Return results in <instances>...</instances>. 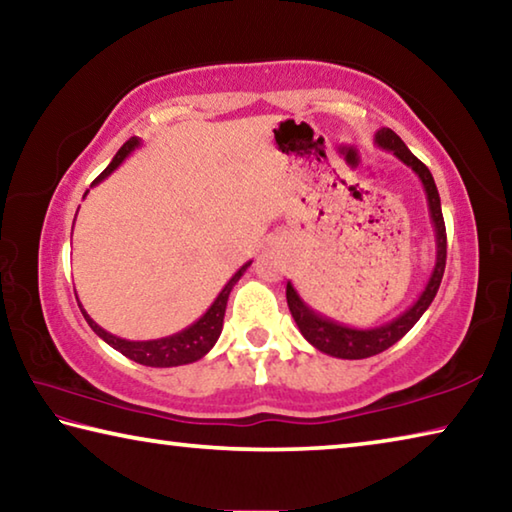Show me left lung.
I'll return each mask as SVG.
<instances>
[{"instance_id": "1", "label": "left lung", "mask_w": 512, "mask_h": 512, "mask_svg": "<svg viewBox=\"0 0 512 512\" xmlns=\"http://www.w3.org/2000/svg\"><path fill=\"white\" fill-rule=\"evenodd\" d=\"M375 144L379 149L391 151L397 160L404 162L409 169H413L415 176L422 180L424 194H427L431 225H433V237H436V264H433V271L429 275L427 284H424L418 300H415L409 309L402 311L397 318L377 327H350V325L336 323V320L318 314L316 309H311L307 302L300 298L296 287H293L291 282H287L289 311L293 320H296L300 334L305 336L316 350L336 359H368L388 350L391 345L400 341L402 336L409 332L415 323H418L424 311L429 309L433 298H436L440 280H443V273H445V262H447V232H445L443 210H440V196H438L436 183H433L431 171L424 167L418 158H415V155L409 151V146H406L400 140V135L393 133L391 128H379L375 133Z\"/></svg>"}]
</instances>
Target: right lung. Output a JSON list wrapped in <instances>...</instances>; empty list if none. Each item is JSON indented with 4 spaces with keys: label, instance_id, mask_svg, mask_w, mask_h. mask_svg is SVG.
<instances>
[{
    "label": "right lung",
    "instance_id": "add662e5",
    "mask_svg": "<svg viewBox=\"0 0 512 512\" xmlns=\"http://www.w3.org/2000/svg\"><path fill=\"white\" fill-rule=\"evenodd\" d=\"M142 144L140 137H131L121 149L117 151L115 158L108 164L106 169L101 171V176L94 180V185H99L101 180H106L112 171H115L121 162H124L128 155H131L137 146ZM88 194V192H85ZM253 264V262H246L244 266L239 268V271L230 277L228 284L221 289L219 296L214 298V302L210 305V309L205 311V314L192 323L185 329H180V332L171 334V336H162V339H153V341H128V339H121V336H115L106 332V329L99 327L94 320L90 318L88 311L81 307L83 311V318L88 320V325L92 327V332L99 336V339L106 341L110 348H115L117 352L124 354L135 363H142V366H151V368H173V366H185V363H194L198 359H203L207 352L214 348V343L219 341L221 336V329H223V316H225V305H228V296L235 284L239 282V277L246 273V268ZM79 300V298H76Z\"/></svg>",
    "mask_w": 512,
    "mask_h": 512
}]
</instances>
